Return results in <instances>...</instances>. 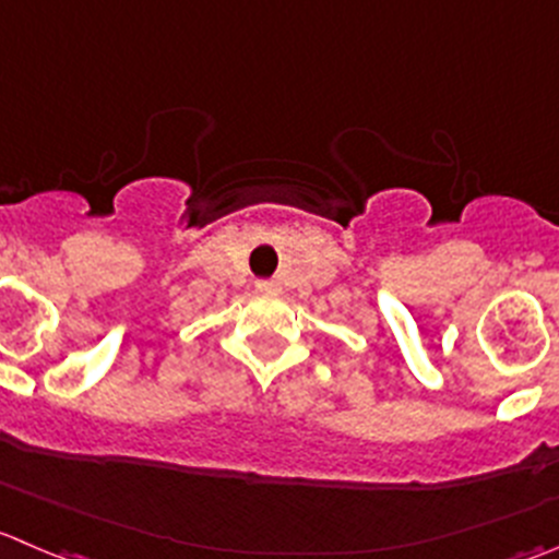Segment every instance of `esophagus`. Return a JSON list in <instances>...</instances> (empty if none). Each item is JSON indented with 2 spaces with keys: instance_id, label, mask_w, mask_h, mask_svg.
Returning <instances> with one entry per match:
<instances>
[{
  "instance_id": "34e87169",
  "label": "esophagus",
  "mask_w": 559,
  "mask_h": 559,
  "mask_svg": "<svg viewBox=\"0 0 559 559\" xmlns=\"http://www.w3.org/2000/svg\"><path fill=\"white\" fill-rule=\"evenodd\" d=\"M257 289H259V292H273L275 284H273V281H259Z\"/></svg>"
}]
</instances>
